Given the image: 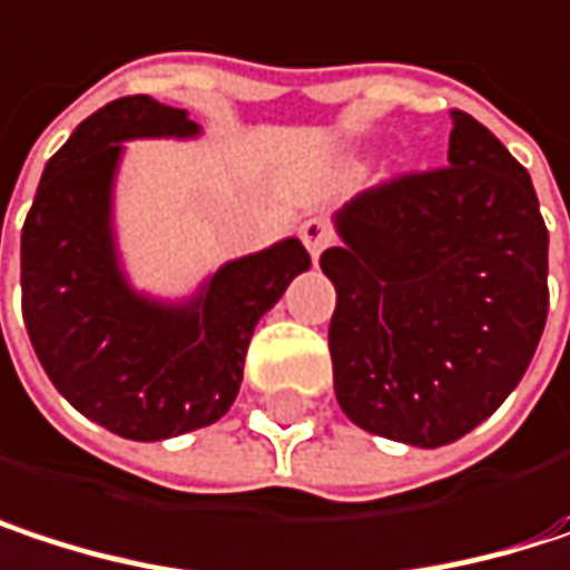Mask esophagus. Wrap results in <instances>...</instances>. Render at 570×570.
Wrapping results in <instances>:
<instances>
[{"label": "esophagus", "instance_id": "34e87169", "mask_svg": "<svg viewBox=\"0 0 570 570\" xmlns=\"http://www.w3.org/2000/svg\"><path fill=\"white\" fill-rule=\"evenodd\" d=\"M299 240H303V247L309 250V257H313V261H320V254H323L326 247H333L336 234H333L330 220H323V217H309V220H303V224H299Z\"/></svg>", "mask_w": 570, "mask_h": 570}]
</instances>
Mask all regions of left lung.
<instances>
[{
	"label": "left lung",
	"mask_w": 570,
	"mask_h": 570,
	"mask_svg": "<svg viewBox=\"0 0 570 570\" xmlns=\"http://www.w3.org/2000/svg\"><path fill=\"white\" fill-rule=\"evenodd\" d=\"M449 165L399 174L336 214L333 390L366 432L435 449L521 383L548 320V227L528 171L449 111Z\"/></svg>",
	"instance_id": "obj_1"
}]
</instances>
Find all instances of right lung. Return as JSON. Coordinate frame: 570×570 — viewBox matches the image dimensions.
Masks as SVG:
<instances>
[{"mask_svg": "<svg viewBox=\"0 0 570 570\" xmlns=\"http://www.w3.org/2000/svg\"><path fill=\"white\" fill-rule=\"evenodd\" d=\"M168 135L197 125L148 95L108 101L52 155L22 227V316L42 370L81 415L135 442L217 422L237 399L257 320L309 267L289 237L230 261L180 306L125 284L111 240L121 141Z\"/></svg>", "mask_w": 570, "mask_h": 570, "instance_id": "right-lung-1", "label": "right lung"}]
</instances>
